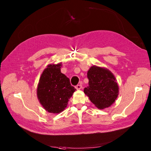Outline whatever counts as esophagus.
<instances>
[{"label": "esophagus", "instance_id": "esophagus-1", "mask_svg": "<svg viewBox=\"0 0 151 151\" xmlns=\"http://www.w3.org/2000/svg\"><path fill=\"white\" fill-rule=\"evenodd\" d=\"M82 88V86L81 84H78L76 86V89H81Z\"/></svg>", "mask_w": 151, "mask_h": 151}]
</instances>
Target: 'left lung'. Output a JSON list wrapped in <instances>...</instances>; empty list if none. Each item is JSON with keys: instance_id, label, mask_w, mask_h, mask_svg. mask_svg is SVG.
I'll use <instances>...</instances> for the list:
<instances>
[{"instance_id": "left-lung-1", "label": "left lung", "mask_w": 151, "mask_h": 151, "mask_svg": "<svg viewBox=\"0 0 151 151\" xmlns=\"http://www.w3.org/2000/svg\"><path fill=\"white\" fill-rule=\"evenodd\" d=\"M89 86L84 92L99 109L108 108L119 95V86L114 75L108 69L96 65L88 71Z\"/></svg>"}]
</instances>
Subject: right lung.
I'll use <instances>...</instances> for the list:
<instances>
[{"label":"right lung","mask_w":151,"mask_h":151,"mask_svg":"<svg viewBox=\"0 0 151 151\" xmlns=\"http://www.w3.org/2000/svg\"><path fill=\"white\" fill-rule=\"evenodd\" d=\"M62 63L50 64L41 75L37 89L40 104L49 113L59 114L65 110L76 89L69 78L61 73Z\"/></svg>","instance_id":"add662e5"}]
</instances>
